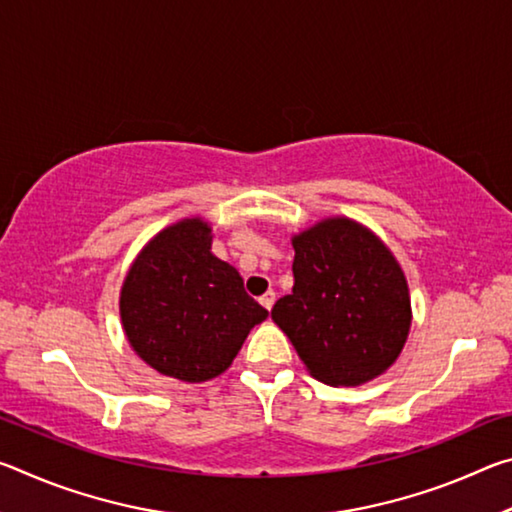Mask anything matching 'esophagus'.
Returning a JSON list of instances; mask_svg holds the SVG:
<instances>
[{
	"label": "esophagus",
	"mask_w": 512,
	"mask_h": 512,
	"mask_svg": "<svg viewBox=\"0 0 512 512\" xmlns=\"http://www.w3.org/2000/svg\"><path fill=\"white\" fill-rule=\"evenodd\" d=\"M259 302H262V305H264L268 311H271V307L275 305V291H266L264 296L259 298Z\"/></svg>",
	"instance_id": "obj_1"
}]
</instances>
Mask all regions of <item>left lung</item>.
Here are the masks:
<instances>
[{
  "instance_id": "1",
  "label": "left lung",
  "mask_w": 512,
  "mask_h": 512,
  "mask_svg": "<svg viewBox=\"0 0 512 512\" xmlns=\"http://www.w3.org/2000/svg\"><path fill=\"white\" fill-rule=\"evenodd\" d=\"M293 291L271 318L309 375L361 386L393 366L411 329L409 284L375 232L332 216L291 239Z\"/></svg>"
}]
</instances>
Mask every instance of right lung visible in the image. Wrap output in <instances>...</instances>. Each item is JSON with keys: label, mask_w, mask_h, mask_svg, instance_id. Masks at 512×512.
I'll return each mask as SVG.
<instances>
[{"label": "right lung", "mask_w": 512, "mask_h": 512, "mask_svg": "<svg viewBox=\"0 0 512 512\" xmlns=\"http://www.w3.org/2000/svg\"><path fill=\"white\" fill-rule=\"evenodd\" d=\"M119 314L137 357L160 375L198 384L230 368L268 311L248 296L237 268L212 255L210 223L192 216L135 257Z\"/></svg>", "instance_id": "right-lung-1"}]
</instances>
